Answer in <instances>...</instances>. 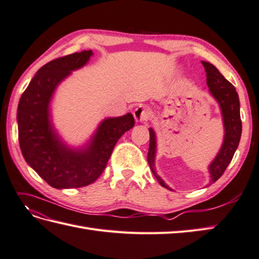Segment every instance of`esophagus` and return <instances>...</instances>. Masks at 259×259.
Returning <instances> with one entry per match:
<instances>
[{"instance_id":"obj_1","label":"esophagus","mask_w":259,"mask_h":259,"mask_svg":"<svg viewBox=\"0 0 259 259\" xmlns=\"http://www.w3.org/2000/svg\"><path fill=\"white\" fill-rule=\"evenodd\" d=\"M134 117L136 122H146V120L151 117V111L144 106H139L136 107V110L134 111Z\"/></svg>"}]
</instances>
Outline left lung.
I'll return each instance as SVG.
<instances>
[{"label":"left lung","instance_id":"1","mask_svg":"<svg viewBox=\"0 0 259 259\" xmlns=\"http://www.w3.org/2000/svg\"><path fill=\"white\" fill-rule=\"evenodd\" d=\"M202 63L205 67L206 76H207L206 82H207L210 94L214 96V99L221 106L224 128H225L223 146L208 167L210 183H214L224 174L238 147L240 135H242V119H240L239 99L236 89L222 75L214 65L204 61ZM155 153H156V139H155L154 131L149 128V148L147 154L148 165L160 185L170 189L167 185H165L162 178L155 173Z\"/></svg>","mask_w":259,"mask_h":259}]
</instances>
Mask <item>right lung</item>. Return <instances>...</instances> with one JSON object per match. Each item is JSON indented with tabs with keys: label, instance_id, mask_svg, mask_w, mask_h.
<instances>
[{
	"label": "right lung",
	"instance_id": "1",
	"mask_svg": "<svg viewBox=\"0 0 259 259\" xmlns=\"http://www.w3.org/2000/svg\"><path fill=\"white\" fill-rule=\"evenodd\" d=\"M92 51L59 57L42 66L28 84L17 107L19 143L26 163L54 188H77L94 183L105 169L113 148L135 125L133 115L106 118L82 149L62 143L50 119V102L56 86L84 66Z\"/></svg>",
	"mask_w": 259,
	"mask_h": 259
}]
</instances>
